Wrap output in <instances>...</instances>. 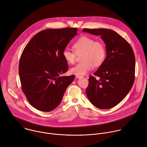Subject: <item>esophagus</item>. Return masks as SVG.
Here are the masks:
<instances>
[{"label":"esophagus","mask_w":147,"mask_h":147,"mask_svg":"<svg viewBox=\"0 0 147 147\" xmlns=\"http://www.w3.org/2000/svg\"><path fill=\"white\" fill-rule=\"evenodd\" d=\"M76 78H83V77H82V76H76Z\"/></svg>","instance_id":"1"}]
</instances>
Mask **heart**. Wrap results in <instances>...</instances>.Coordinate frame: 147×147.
I'll list each match as a JSON object with an SVG mask.
<instances>
[{"label": "heart", "mask_w": 147, "mask_h": 147, "mask_svg": "<svg viewBox=\"0 0 147 147\" xmlns=\"http://www.w3.org/2000/svg\"><path fill=\"white\" fill-rule=\"evenodd\" d=\"M77 54L82 53L81 62L70 69V72L77 76H84L91 70L93 66H100L103 63L106 56L105 44L99 40L88 36L80 37L73 44ZM63 57L69 64H73L76 60V54L68 49L63 50Z\"/></svg>", "instance_id": "heart-1"}]
</instances>
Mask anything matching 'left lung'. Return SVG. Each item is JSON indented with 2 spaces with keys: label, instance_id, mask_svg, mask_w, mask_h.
I'll return each instance as SVG.
<instances>
[{
  "label": "left lung",
  "instance_id": "left-lung-1",
  "mask_svg": "<svg viewBox=\"0 0 147 147\" xmlns=\"http://www.w3.org/2000/svg\"><path fill=\"white\" fill-rule=\"evenodd\" d=\"M83 32L100 36L106 44V58L90 76L86 89L88 98L95 107L109 109L119 104L128 94L134 81L135 57L128 42L108 29H83Z\"/></svg>",
  "mask_w": 147,
  "mask_h": 147
}]
</instances>
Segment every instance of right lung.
Wrapping results in <instances>:
<instances>
[{"mask_svg":"<svg viewBox=\"0 0 147 147\" xmlns=\"http://www.w3.org/2000/svg\"><path fill=\"white\" fill-rule=\"evenodd\" d=\"M77 28L47 29L35 34L25 47L19 63L22 89L29 103L50 112L61 103L74 76L60 77L68 70L63 51Z\"/></svg>","mask_w":147,"mask_h":147,"instance_id":"right-lung-1","label":"right lung"}]
</instances>
